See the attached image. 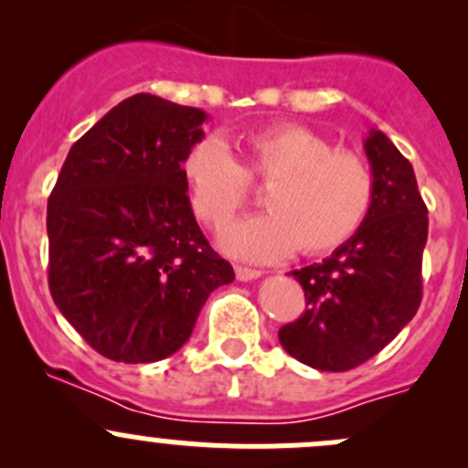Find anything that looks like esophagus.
Masks as SVG:
<instances>
[{"mask_svg":"<svg viewBox=\"0 0 468 468\" xmlns=\"http://www.w3.org/2000/svg\"><path fill=\"white\" fill-rule=\"evenodd\" d=\"M235 276H238L239 281H253V278H261L262 271L261 269H251V267H242V264H238V267H235Z\"/></svg>","mask_w":468,"mask_h":468,"instance_id":"esophagus-1","label":"esophagus"}]
</instances>
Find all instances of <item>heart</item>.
<instances>
[{
    "instance_id": "b5f03b06",
    "label": "heart",
    "mask_w": 468,
    "mask_h": 468,
    "mask_svg": "<svg viewBox=\"0 0 468 468\" xmlns=\"http://www.w3.org/2000/svg\"><path fill=\"white\" fill-rule=\"evenodd\" d=\"M195 215L219 230L251 201L253 186L271 187L269 215L230 226L224 247L247 261L271 262L299 249L324 256L357 235L374 210L376 174L360 154L337 149L299 124L258 131L244 140V163L221 140L206 138L183 158Z\"/></svg>"
}]
</instances>
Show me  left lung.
I'll return each mask as SVG.
<instances>
[{
	"label": "left lung",
	"instance_id": "obj_1",
	"mask_svg": "<svg viewBox=\"0 0 468 468\" xmlns=\"http://www.w3.org/2000/svg\"><path fill=\"white\" fill-rule=\"evenodd\" d=\"M365 151L376 174L374 210L333 256L292 271L305 292V310L278 330L282 348L319 371L360 367L421 305L428 207L414 169L380 131H371Z\"/></svg>",
	"mask_w": 468,
	"mask_h": 468
}]
</instances>
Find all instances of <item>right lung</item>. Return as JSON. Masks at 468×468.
I'll use <instances>...</instances> for the list:
<instances>
[{
    "mask_svg": "<svg viewBox=\"0 0 468 468\" xmlns=\"http://www.w3.org/2000/svg\"><path fill=\"white\" fill-rule=\"evenodd\" d=\"M206 112L133 94L69 149L47 204L49 292L103 357L158 362L235 278L192 212L183 158Z\"/></svg>",
    "mask_w": 468,
    "mask_h": 468,
    "instance_id": "obj_1",
    "label": "right lung"
}]
</instances>
